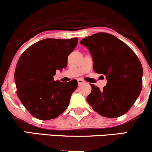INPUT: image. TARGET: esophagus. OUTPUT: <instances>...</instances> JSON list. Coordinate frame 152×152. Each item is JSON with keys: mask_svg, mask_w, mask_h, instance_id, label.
<instances>
[{"mask_svg": "<svg viewBox=\"0 0 152 152\" xmlns=\"http://www.w3.org/2000/svg\"><path fill=\"white\" fill-rule=\"evenodd\" d=\"M77 81H78V85H81V84H82V83H84V81H83V79H81V78H78Z\"/></svg>", "mask_w": 152, "mask_h": 152, "instance_id": "esophagus-1", "label": "esophagus"}]
</instances>
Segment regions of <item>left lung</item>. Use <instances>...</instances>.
<instances>
[{"mask_svg":"<svg viewBox=\"0 0 152 152\" xmlns=\"http://www.w3.org/2000/svg\"><path fill=\"white\" fill-rule=\"evenodd\" d=\"M88 50L96 73L106 76L107 83L101 91L90 84L86 101L103 116L125 114L142 89L143 69L134 52L125 43L107 33H97L80 41Z\"/></svg>","mask_w":152,"mask_h":152,"instance_id":"8db88e82","label":"left lung"}]
</instances>
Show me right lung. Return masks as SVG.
I'll use <instances>...</instances> for the list:
<instances>
[{
    "label": "right lung",
    "instance_id": "obj_1",
    "mask_svg": "<svg viewBox=\"0 0 152 152\" xmlns=\"http://www.w3.org/2000/svg\"><path fill=\"white\" fill-rule=\"evenodd\" d=\"M78 38H46L31 45L20 56L15 70L17 95L31 115L41 120L55 118L67 109L78 82L54 81L56 70L67 66Z\"/></svg>",
    "mask_w": 152,
    "mask_h": 152
}]
</instances>
